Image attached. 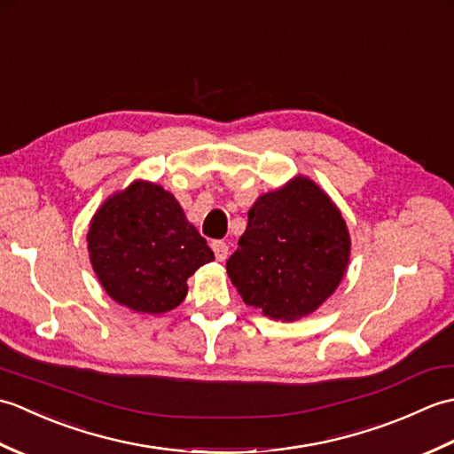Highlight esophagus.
<instances>
[{
	"label": "esophagus",
	"instance_id": "1",
	"mask_svg": "<svg viewBox=\"0 0 454 454\" xmlns=\"http://www.w3.org/2000/svg\"><path fill=\"white\" fill-rule=\"evenodd\" d=\"M228 244L226 242H220V239H216V242H212V252H215L218 262H224V259L228 257Z\"/></svg>",
	"mask_w": 454,
	"mask_h": 454
}]
</instances>
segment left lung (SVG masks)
Listing matches in <instances>:
<instances>
[{"label":"left lung","instance_id":"left-lung-1","mask_svg":"<svg viewBox=\"0 0 454 454\" xmlns=\"http://www.w3.org/2000/svg\"><path fill=\"white\" fill-rule=\"evenodd\" d=\"M349 254L340 208L312 179L298 176L254 202L226 269L247 306L294 322L333 294Z\"/></svg>","mask_w":454,"mask_h":454}]
</instances>
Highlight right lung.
Listing matches in <instances>:
<instances>
[{
  "label": "right lung",
  "mask_w": 454,
  "mask_h": 454,
  "mask_svg": "<svg viewBox=\"0 0 454 454\" xmlns=\"http://www.w3.org/2000/svg\"><path fill=\"white\" fill-rule=\"evenodd\" d=\"M88 249L105 293L142 314L177 308L187 296V278L215 259L177 199L142 179L95 212Z\"/></svg>",
  "instance_id": "right-lung-1"
}]
</instances>
